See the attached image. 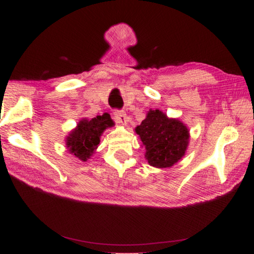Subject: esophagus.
<instances>
[{"label":"esophagus","mask_w":254,"mask_h":254,"mask_svg":"<svg viewBox=\"0 0 254 254\" xmlns=\"http://www.w3.org/2000/svg\"><path fill=\"white\" fill-rule=\"evenodd\" d=\"M114 119L117 120V122L123 124V126H126L127 122V114H126V112H123V111H115L114 112Z\"/></svg>","instance_id":"34e87169"}]
</instances>
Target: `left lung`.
<instances>
[{
	"instance_id": "8db88e82",
	"label": "left lung",
	"mask_w": 254,
	"mask_h": 254,
	"mask_svg": "<svg viewBox=\"0 0 254 254\" xmlns=\"http://www.w3.org/2000/svg\"><path fill=\"white\" fill-rule=\"evenodd\" d=\"M145 151L149 165L169 168L185 156L189 131L177 119H169L159 110H150L140 126L135 127Z\"/></svg>"
}]
</instances>
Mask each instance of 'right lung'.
Returning <instances> with one entry per match:
<instances>
[{"instance_id":"add662e5","label":"right lung","mask_w":254,"mask_h":254,"mask_svg":"<svg viewBox=\"0 0 254 254\" xmlns=\"http://www.w3.org/2000/svg\"><path fill=\"white\" fill-rule=\"evenodd\" d=\"M113 126L114 122L107 113L92 120L83 119L66 137L68 151L81 161H87L100 144L102 133Z\"/></svg>"}]
</instances>
